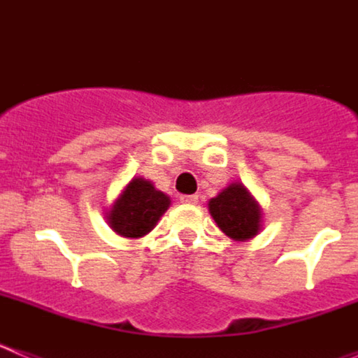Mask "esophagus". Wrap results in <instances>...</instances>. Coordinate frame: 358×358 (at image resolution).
Returning a JSON list of instances; mask_svg holds the SVG:
<instances>
[{
	"mask_svg": "<svg viewBox=\"0 0 358 358\" xmlns=\"http://www.w3.org/2000/svg\"><path fill=\"white\" fill-rule=\"evenodd\" d=\"M179 201H181L182 204H197L199 197L197 195H181V197H179Z\"/></svg>",
	"mask_w": 358,
	"mask_h": 358,
	"instance_id": "1",
	"label": "esophagus"
}]
</instances>
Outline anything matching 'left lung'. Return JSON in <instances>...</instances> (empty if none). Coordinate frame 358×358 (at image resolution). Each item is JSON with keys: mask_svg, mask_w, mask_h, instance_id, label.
I'll return each instance as SVG.
<instances>
[{"mask_svg": "<svg viewBox=\"0 0 358 358\" xmlns=\"http://www.w3.org/2000/svg\"><path fill=\"white\" fill-rule=\"evenodd\" d=\"M217 226L229 238L249 240L262 227V210L242 182H231L208 204Z\"/></svg>", "mask_w": 358, "mask_h": 358, "instance_id": "left-lung-1", "label": "left lung"}]
</instances>
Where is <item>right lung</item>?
Wrapping results in <instances>:
<instances>
[{
  "mask_svg": "<svg viewBox=\"0 0 358 358\" xmlns=\"http://www.w3.org/2000/svg\"><path fill=\"white\" fill-rule=\"evenodd\" d=\"M169 206V195L154 188L143 177H134L107 211L106 218L120 236L140 238L156 227Z\"/></svg>",
  "mask_w": 358,
  "mask_h": 358,
  "instance_id": "obj_1",
  "label": "right lung"
}]
</instances>
